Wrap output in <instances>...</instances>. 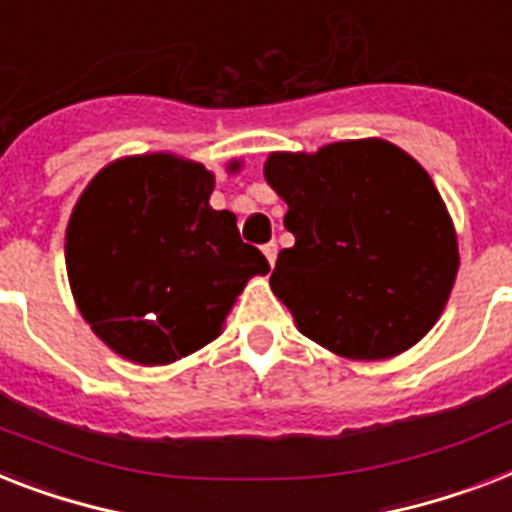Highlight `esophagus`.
<instances>
[{
	"label": "esophagus",
	"instance_id": "esophagus-1",
	"mask_svg": "<svg viewBox=\"0 0 512 512\" xmlns=\"http://www.w3.org/2000/svg\"><path fill=\"white\" fill-rule=\"evenodd\" d=\"M263 255H265V260H268V263H270V268H273V265H276V257H278V247H276V244H273V242L265 244Z\"/></svg>",
	"mask_w": 512,
	"mask_h": 512
}]
</instances>
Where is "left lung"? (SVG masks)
Wrapping results in <instances>:
<instances>
[{"label":"left lung","instance_id":"8db88e82","mask_svg":"<svg viewBox=\"0 0 512 512\" xmlns=\"http://www.w3.org/2000/svg\"><path fill=\"white\" fill-rule=\"evenodd\" d=\"M289 205L270 286L299 331L336 355L384 360L436 323L458 273V242L429 173L389 141H339L270 155Z\"/></svg>","mask_w":512,"mask_h":512}]
</instances>
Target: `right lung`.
I'll use <instances>...</instances> for the list:
<instances>
[{
	"label": "right lung",
	"instance_id": "right-lung-1",
	"mask_svg": "<svg viewBox=\"0 0 512 512\" xmlns=\"http://www.w3.org/2000/svg\"><path fill=\"white\" fill-rule=\"evenodd\" d=\"M213 184L197 162L128 157L73 210L65 265L78 310L134 363H173L213 342L247 278L270 270L234 213L210 207Z\"/></svg>",
	"mask_w": 512,
	"mask_h": 512
}]
</instances>
